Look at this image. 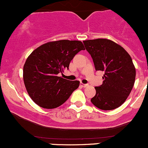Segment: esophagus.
<instances>
[{"label":"esophagus","instance_id":"obj_1","mask_svg":"<svg viewBox=\"0 0 148 148\" xmlns=\"http://www.w3.org/2000/svg\"><path fill=\"white\" fill-rule=\"evenodd\" d=\"M80 85H81L83 88H88V87L89 86V85L88 84H83V83H80Z\"/></svg>","mask_w":148,"mask_h":148}]
</instances>
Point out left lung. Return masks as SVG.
Returning a JSON list of instances; mask_svg holds the SVG:
<instances>
[{
    "label": "left lung",
    "mask_w": 148,
    "mask_h": 148,
    "mask_svg": "<svg viewBox=\"0 0 148 148\" xmlns=\"http://www.w3.org/2000/svg\"><path fill=\"white\" fill-rule=\"evenodd\" d=\"M95 71L104 72L103 84L95 87L91 102L99 109L110 110L123 105L135 83L136 71L132 58L119 44L106 38L84 40Z\"/></svg>",
    "instance_id": "8db88e82"
}]
</instances>
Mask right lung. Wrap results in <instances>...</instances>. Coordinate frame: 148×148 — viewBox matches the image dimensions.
I'll use <instances>...</instances> for the list:
<instances>
[{"label":"right lung","mask_w":148,"mask_h":148,"mask_svg":"<svg viewBox=\"0 0 148 148\" xmlns=\"http://www.w3.org/2000/svg\"><path fill=\"white\" fill-rule=\"evenodd\" d=\"M85 50L79 40H61L42 44L34 50L23 66V81L29 96L41 108L53 109L63 105L80 85L58 74L68 68L79 51Z\"/></svg>","instance_id":"1"}]
</instances>
